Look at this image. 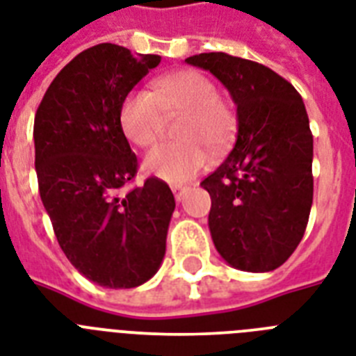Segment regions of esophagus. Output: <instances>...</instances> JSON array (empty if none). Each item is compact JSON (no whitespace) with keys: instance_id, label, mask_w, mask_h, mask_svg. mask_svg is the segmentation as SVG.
Returning a JSON list of instances; mask_svg holds the SVG:
<instances>
[{"instance_id":"1","label":"esophagus","mask_w":356,"mask_h":356,"mask_svg":"<svg viewBox=\"0 0 356 356\" xmlns=\"http://www.w3.org/2000/svg\"><path fill=\"white\" fill-rule=\"evenodd\" d=\"M172 190H173V194H175V200L177 201L183 200L184 192H186V188H184V186H181V184H173Z\"/></svg>"}]
</instances>
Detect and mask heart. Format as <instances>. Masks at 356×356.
I'll return each mask as SVG.
<instances>
[{"mask_svg":"<svg viewBox=\"0 0 356 356\" xmlns=\"http://www.w3.org/2000/svg\"><path fill=\"white\" fill-rule=\"evenodd\" d=\"M153 92H129L120 108L125 136L138 147H151L164 131V116L177 123L179 142L156 147L145 156V172L168 183H184L207 164V147L222 149L236 131V114L218 96L216 85L195 70H179L153 81Z\"/></svg>","mask_w":356,"mask_h":356,"instance_id":"heart-1","label":"heart"}]
</instances>
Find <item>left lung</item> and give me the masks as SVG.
Masks as SVG:
<instances>
[{"instance_id":"1","label":"left lung","mask_w":356,"mask_h":356,"mask_svg":"<svg viewBox=\"0 0 356 356\" xmlns=\"http://www.w3.org/2000/svg\"><path fill=\"white\" fill-rule=\"evenodd\" d=\"M186 63L211 72L236 105V144L201 181L212 200V242L236 270H275L301 242L314 194L303 99L286 79L253 60L200 53Z\"/></svg>"}]
</instances>
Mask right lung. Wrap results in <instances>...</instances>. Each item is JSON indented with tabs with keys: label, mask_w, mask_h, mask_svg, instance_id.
Instances as JSON below:
<instances>
[{
	"label": "right lung",
	"mask_w": 356,
	"mask_h": 356,
	"mask_svg": "<svg viewBox=\"0 0 356 356\" xmlns=\"http://www.w3.org/2000/svg\"><path fill=\"white\" fill-rule=\"evenodd\" d=\"M161 63L159 55L97 44L53 79L35 116V168L42 203L58 245L86 279L105 288L149 281L166 253L175 200L149 177L122 194L136 175L120 108Z\"/></svg>",
	"instance_id": "1"
}]
</instances>
